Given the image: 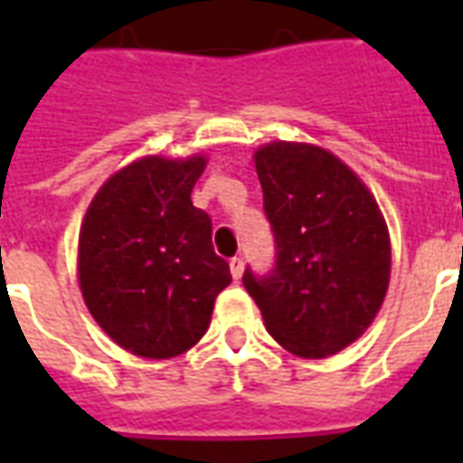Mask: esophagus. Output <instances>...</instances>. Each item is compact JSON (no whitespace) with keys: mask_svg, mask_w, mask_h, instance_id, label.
Instances as JSON below:
<instances>
[{"mask_svg":"<svg viewBox=\"0 0 463 463\" xmlns=\"http://www.w3.org/2000/svg\"><path fill=\"white\" fill-rule=\"evenodd\" d=\"M242 270H245V265H242V258H232L231 260V275L235 280H241Z\"/></svg>","mask_w":463,"mask_h":463,"instance_id":"esophagus-1","label":"esophagus"}]
</instances>
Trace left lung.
<instances>
[{
	"instance_id": "obj_1",
	"label": "left lung",
	"mask_w": 463,
	"mask_h": 463,
	"mask_svg": "<svg viewBox=\"0 0 463 463\" xmlns=\"http://www.w3.org/2000/svg\"><path fill=\"white\" fill-rule=\"evenodd\" d=\"M278 242L270 278L242 275L275 342L325 359L359 340L387 298L392 242L357 173L322 146L270 141L252 153Z\"/></svg>"
}]
</instances>
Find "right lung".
I'll return each mask as SVG.
<instances>
[{
  "label": "right lung",
  "instance_id": "obj_1",
  "mask_svg": "<svg viewBox=\"0 0 463 463\" xmlns=\"http://www.w3.org/2000/svg\"><path fill=\"white\" fill-rule=\"evenodd\" d=\"M208 165L143 156L109 175L79 231V288L111 340L146 359H171L201 340L218 292L231 285L211 218L191 201Z\"/></svg>",
  "mask_w": 463,
  "mask_h": 463
}]
</instances>
